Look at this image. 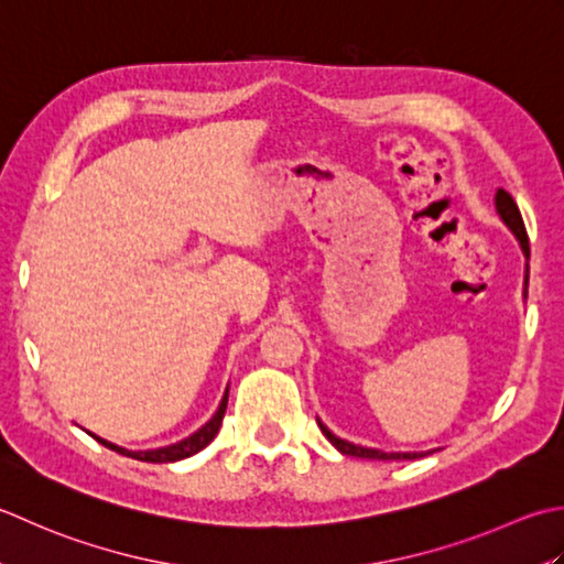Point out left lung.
<instances>
[{
    "label": "left lung",
    "mask_w": 564,
    "mask_h": 564,
    "mask_svg": "<svg viewBox=\"0 0 564 564\" xmlns=\"http://www.w3.org/2000/svg\"><path fill=\"white\" fill-rule=\"evenodd\" d=\"M494 204H497V212H499V216H501V221L511 228V234H513L516 238H519V243H521V248H523V256H525V258L531 256V248H528V236H525L523 218H521L519 206H516L511 194L499 189L497 197H494ZM525 286H528V270H525ZM318 429H321V433H324L326 438L330 441V445H336L343 455L367 457V459H416V457L429 455V453H384V451H377V447H362V445H355V443H350V441H343V438H338L336 433H330L321 421H318Z\"/></svg>",
    "instance_id": "1"
}]
</instances>
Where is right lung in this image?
Listing matches in <instances>:
<instances>
[{
    "label": "right lung",
    "mask_w": 564,
    "mask_h": 564,
    "mask_svg": "<svg viewBox=\"0 0 564 564\" xmlns=\"http://www.w3.org/2000/svg\"><path fill=\"white\" fill-rule=\"evenodd\" d=\"M226 404H228V389L224 392L221 404H218V409H216V413L212 416V421H206L197 433L189 435V438L180 441V443H172V445H165V447H155V451H126V447H121V445H117V443H109V441L99 438V435L89 433V431H87V433H89L91 438H95L97 443L109 447V451L119 453V455H126V457H133V459H141V463H177V459H185V457L197 455L199 451H204V447L216 438L218 429H221V421H224V413H226Z\"/></svg>",
    "instance_id": "add662e5"
}]
</instances>
